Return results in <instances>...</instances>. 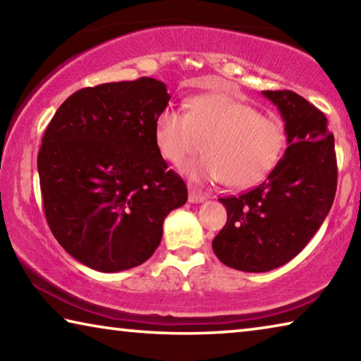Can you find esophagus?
I'll use <instances>...</instances> for the list:
<instances>
[{
  "label": "esophagus",
  "mask_w": 361,
  "mask_h": 361,
  "mask_svg": "<svg viewBox=\"0 0 361 361\" xmlns=\"http://www.w3.org/2000/svg\"><path fill=\"white\" fill-rule=\"evenodd\" d=\"M188 199H189V202H191V204H200L207 199V194L202 192V191H199V189H195V188H189V197Z\"/></svg>",
  "instance_id": "esophagus-1"
}]
</instances>
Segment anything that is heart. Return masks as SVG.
Here are the masks:
<instances>
[{
    "label": "heart",
    "mask_w": 361,
    "mask_h": 361,
    "mask_svg": "<svg viewBox=\"0 0 361 361\" xmlns=\"http://www.w3.org/2000/svg\"><path fill=\"white\" fill-rule=\"evenodd\" d=\"M186 106V113L164 108L154 122V138L175 166L200 149L205 152L183 169L189 180H221L228 188L245 189L261 183L279 164L286 145L282 121L228 92L192 97Z\"/></svg>",
    "instance_id": "1"
}]
</instances>
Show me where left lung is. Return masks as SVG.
Masks as SVG:
<instances>
[{"instance_id":"8db88e82","label":"left lung","mask_w":361,"mask_h":361,"mask_svg":"<svg viewBox=\"0 0 361 361\" xmlns=\"http://www.w3.org/2000/svg\"><path fill=\"white\" fill-rule=\"evenodd\" d=\"M262 95L282 116L288 146L258 188L219 199L228 221L212 243L223 264L243 272H267L295 258L325 221L338 186L325 114L291 90Z\"/></svg>"}]
</instances>
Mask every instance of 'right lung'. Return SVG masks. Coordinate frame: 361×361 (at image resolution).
I'll list each match as a JSON object with an SVG mask.
<instances>
[{"instance_id":"add662e5","label":"right lung","mask_w":361,"mask_h":361,"mask_svg":"<svg viewBox=\"0 0 361 361\" xmlns=\"http://www.w3.org/2000/svg\"><path fill=\"white\" fill-rule=\"evenodd\" d=\"M154 78L100 84L66 99L42 137L38 173L54 237L73 258L121 272L151 258L188 189L161 156L154 122L167 108Z\"/></svg>"}]
</instances>
